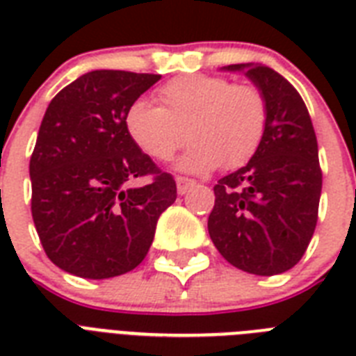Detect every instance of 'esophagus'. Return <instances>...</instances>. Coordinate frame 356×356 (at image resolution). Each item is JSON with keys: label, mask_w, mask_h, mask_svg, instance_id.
Segmentation results:
<instances>
[{"label": "esophagus", "mask_w": 356, "mask_h": 356, "mask_svg": "<svg viewBox=\"0 0 356 356\" xmlns=\"http://www.w3.org/2000/svg\"><path fill=\"white\" fill-rule=\"evenodd\" d=\"M175 183H177V192L181 195L186 194V192H188V190H190V186H194V181H192V179L181 177V175H179V177L175 179Z\"/></svg>", "instance_id": "1"}]
</instances>
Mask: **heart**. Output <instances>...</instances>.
<instances>
[{
    "instance_id": "obj_1",
    "label": "heart",
    "mask_w": 356,
    "mask_h": 356,
    "mask_svg": "<svg viewBox=\"0 0 356 356\" xmlns=\"http://www.w3.org/2000/svg\"><path fill=\"white\" fill-rule=\"evenodd\" d=\"M155 99L156 107L134 102L125 113L129 136L153 161H170L188 140L192 145L179 162L181 170H234L251 161L262 144L268 105L254 85L190 74L161 86Z\"/></svg>"
}]
</instances>
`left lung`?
<instances>
[{
    "label": "left lung",
    "mask_w": 356,
    "mask_h": 356,
    "mask_svg": "<svg viewBox=\"0 0 356 356\" xmlns=\"http://www.w3.org/2000/svg\"><path fill=\"white\" fill-rule=\"evenodd\" d=\"M245 70L268 105L259 151L214 186L209 234L222 257L238 270L277 275L298 264L318 222L321 168L312 120L299 92L262 64Z\"/></svg>",
    "instance_id": "8db88e82"
}]
</instances>
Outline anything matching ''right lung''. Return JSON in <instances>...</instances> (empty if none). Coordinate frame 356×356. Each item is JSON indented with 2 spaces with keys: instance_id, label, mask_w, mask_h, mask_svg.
<instances>
[{
  "instance_id": "obj_1",
  "label": "right lung",
  "mask_w": 356,
  "mask_h": 356,
  "mask_svg": "<svg viewBox=\"0 0 356 356\" xmlns=\"http://www.w3.org/2000/svg\"><path fill=\"white\" fill-rule=\"evenodd\" d=\"M161 75L96 70L53 97L31 155V212L47 259L85 279H108L145 259L177 197L170 173L125 129L127 108ZM147 177L140 187L134 181Z\"/></svg>"
}]
</instances>
